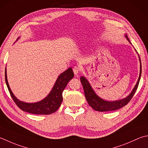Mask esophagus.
Returning <instances> with one entry per match:
<instances>
[{
  "instance_id": "obj_1",
  "label": "esophagus",
  "mask_w": 148,
  "mask_h": 148,
  "mask_svg": "<svg viewBox=\"0 0 148 148\" xmlns=\"http://www.w3.org/2000/svg\"><path fill=\"white\" fill-rule=\"evenodd\" d=\"M80 71H81L80 68L78 67V66H74V67L73 68V72L76 76H77L78 74L80 72Z\"/></svg>"
}]
</instances>
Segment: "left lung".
I'll return each instance as SVG.
<instances>
[{"label":"left lung","mask_w":148,"mask_h":148,"mask_svg":"<svg viewBox=\"0 0 148 148\" xmlns=\"http://www.w3.org/2000/svg\"><path fill=\"white\" fill-rule=\"evenodd\" d=\"M127 40H128L129 42L130 40L128 39V36L126 35ZM140 60V74L139 77L137 81V83L135 86V87L133 89L131 93L130 94L126 97L124 98L123 99L117 100L115 101H107L100 98L98 95L95 93L94 90L92 89L91 85H90L88 80L86 79L85 77L82 76L80 77L81 82L83 85V87L84 89V92H85V95L86 97V99L87 101L88 105L90 106L92 108L96 111L99 112H109V111H114L116 110L119 109L122 107L128 104L132 98L134 96L135 92L137 90L138 88V83L140 82V76H141V72H142V65H141V62Z\"/></svg>","instance_id":"obj_1"}]
</instances>
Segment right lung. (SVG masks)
<instances>
[{
    "label": "right lung",
    "mask_w": 148,
    "mask_h": 148,
    "mask_svg": "<svg viewBox=\"0 0 148 148\" xmlns=\"http://www.w3.org/2000/svg\"><path fill=\"white\" fill-rule=\"evenodd\" d=\"M6 69V68H5ZM72 68H69L58 77L50 93L43 100L37 103H27L19 101L14 96L9 86L7 79L6 69L5 71V80L11 97L14 102L22 110L36 115H49L56 112L59 108L63 101L62 93L69 81L74 77Z\"/></svg>",
    "instance_id": "right-lung-1"
}]
</instances>
